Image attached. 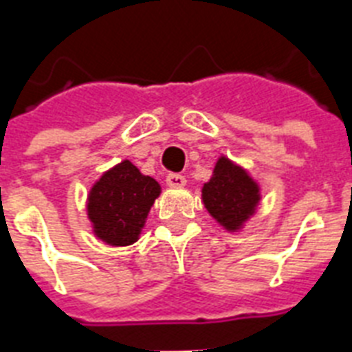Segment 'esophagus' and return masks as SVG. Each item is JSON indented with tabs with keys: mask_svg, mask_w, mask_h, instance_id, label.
Returning <instances> with one entry per match:
<instances>
[{
	"mask_svg": "<svg viewBox=\"0 0 352 352\" xmlns=\"http://www.w3.org/2000/svg\"><path fill=\"white\" fill-rule=\"evenodd\" d=\"M166 182L168 186H173V188H182V186H186V177L181 173H168Z\"/></svg>",
	"mask_w": 352,
	"mask_h": 352,
	"instance_id": "34e87169",
	"label": "esophagus"
}]
</instances>
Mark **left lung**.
Instances as JSON below:
<instances>
[{"label": "left lung", "instance_id": "8db88e82", "mask_svg": "<svg viewBox=\"0 0 352 352\" xmlns=\"http://www.w3.org/2000/svg\"><path fill=\"white\" fill-rule=\"evenodd\" d=\"M260 186L242 166L221 155L213 175L202 186V202L226 231H241L255 215L260 202Z\"/></svg>", "mask_w": 352, "mask_h": 352}]
</instances>
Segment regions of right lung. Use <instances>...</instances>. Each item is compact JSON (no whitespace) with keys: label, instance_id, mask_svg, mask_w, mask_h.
Here are the masks:
<instances>
[{"label":"right lung","instance_id":"right-lung-1","mask_svg":"<svg viewBox=\"0 0 352 352\" xmlns=\"http://www.w3.org/2000/svg\"><path fill=\"white\" fill-rule=\"evenodd\" d=\"M161 184L142 175L135 164L121 161L104 171L90 188L87 201L94 235L108 245H130L139 241Z\"/></svg>","mask_w":352,"mask_h":352}]
</instances>
